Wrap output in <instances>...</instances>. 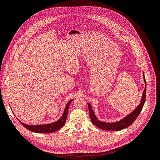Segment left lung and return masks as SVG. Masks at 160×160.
I'll list each match as a JSON object with an SVG mask.
<instances>
[{
  "label": "left lung",
  "instance_id": "1",
  "mask_svg": "<svg viewBox=\"0 0 160 160\" xmlns=\"http://www.w3.org/2000/svg\"><path fill=\"white\" fill-rule=\"evenodd\" d=\"M143 80L145 82V85H146V88L143 91V93L142 95V101L140 102V104L138 106L137 108L135 109L133 112L131 113L129 115H128L127 117H125L123 119L119 121L118 122H114V123H105L101 122L98 118H96L95 115L93 111L91 108V105L88 103V108H89V116L92 123H93L95 126L98 128L102 129L103 130H107V131H120L122 129H123L125 128H127L129 127L131 125H132L134 121L136 119L138 116L139 115L141 111L142 110V108L143 107V105L145 103V101H146V79H145L144 74H143Z\"/></svg>",
  "mask_w": 160,
  "mask_h": 160
}]
</instances>
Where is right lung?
I'll return each instance as SVG.
<instances>
[{
    "mask_svg": "<svg viewBox=\"0 0 160 160\" xmlns=\"http://www.w3.org/2000/svg\"><path fill=\"white\" fill-rule=\"evenodd\" d=\"M72 99L70 100L68 103H67L66 107L65 108L63 114H62V117L58 120L57 122L49 123V124H46V125H26L22 122L20 123L23 125L24 127L27 128L28 130L31 131L32 132L35 133H52L54 132H56L58 129H61L65 123L67 117V113H68V109L70 105V103Z\"/></svg>",
    "mask_w": 160,
    "mask_h": 160,
    "instance_id": "obj_1",
    "label": "right lung"
}]
</instances>
